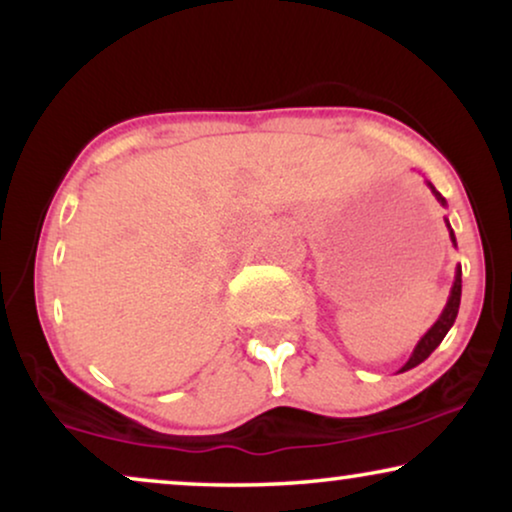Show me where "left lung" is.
Wrapping results in <instances>:
<instances>
[{
	"label": "left lung",
	"instance_id": "8db88e82",
	"mask_svg": "<svg viewBox=\"0 0 512 512\" xmlns=\"http://www.w3.org/2000/svg\"><path fill=\"white\" fill-rule=\"evenodd\" d=\"M426 186L431 188V193L436 195V200L440 202V205L447 207L445 198L436 191V186H433L431 181H426ZM445 226H447V230H450V240H452V244H454V247H457V237H454V230H452L450 221H447V219H445ZM459 303H461V265H457V272H454V284H452L450 298H447L445 310L440 312V317H438L436 324H433V326L429 328V331L424 333V338L417 342L415 352H412V356L408 359V363H405V366L401 368V373H403V370H410V368L419 366V363H422L424 359H429L433 349H436V347L440 345V342H443V338L447 335V331H450L452 324H454V319H457Z\"/></svg>",
	"mask_w": 512,
	"mask_h": 512
}]
</instances>
